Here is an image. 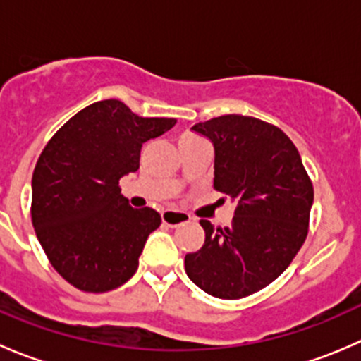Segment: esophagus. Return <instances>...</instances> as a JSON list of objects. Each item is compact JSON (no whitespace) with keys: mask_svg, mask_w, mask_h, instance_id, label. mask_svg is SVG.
I'll return each instance as SVG.
<instances>
[{"mask_svg":"<svg viewBox=\"0 0 361 361\" xmlns=\"http://www.w3.org/2000/svg\"><path fill=\"white\" fill-rule=\"evenodd\" d=\"M190 220H192L190 214L183 213V211L169 209V211H164L162 213V221L167 225V227H178V225L188 224Z\"/></svg>","mask_w":361,"mask_h":361,"instance_id":"1","label":"esophagus"}]
</instances>
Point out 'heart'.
I'll return each instance as SVG.
<instances>
[{"mask_svg":"<svg viewBox=\"0 0 361 361\" xmlns=\"http://www.w3.org/2000/svg\"><path fill=\"white\" fill-rule=\"evenodd\" d=\"M187 136H188V134H187Z\"/></svg>","mask_w":361,"mask_h":361,"instance_id":"b5f03b06","label":"heart"}]
</instances>
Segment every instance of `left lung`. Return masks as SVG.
<instances>
[{
  "instance_id": "1",
  "label": "left lung",
  "mask_w": 361,
  "mask_h": 361,
  "mask_svg": "<svg viewBox=\"0 0 361 361\" xmlns=\"http://www.w3.org/2000/svg\"><path fill=\"white\" fill-rule=\"evenodd\" d=\"M192 129L214 147V190L238 207L228 227L201 220L206 241L185 257V271L213 297H248L279 278L304 245L311 178L292 140L264 120L224 115Z\"/></svg>"
}]
</instances>
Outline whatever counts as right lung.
Returning a JSON list of instances; mask_svg holds the SVG:
<instances>
[{
	"mask_svg": "<svg viewBox=\"0 0 361 361\" xmlns=\"http://www.w3.org/2000/svg\"><path fill=\"white\" fill-rule=\"evenodd\" d=\"M174 123L104 99L71 116L43 148L32 173V227L52 267L75 288L110 292L136 272L160 214L130 207L118 180L140 169L143 143Z\"/></svg>",
	"mask_w": 361,
	"mask_h": 361,
	"instance_id": "obj_1",
	"label": "right lung"
}]
</instances>
